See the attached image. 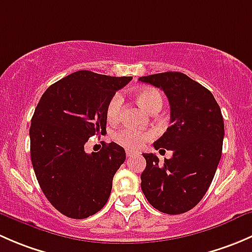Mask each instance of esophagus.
I'll list each match as a JSON object with an SVG mask.
<instances>
[{
	"instance_id": "34e87169",
	"label": "esophagus",
	"mask_w": 252,
	"mask_h": 252,
	"mask_svg": "<svg viewBox=\"0 0 252 252\" xmlns=\"http://www.w3.org/2000/svg\"><path fill=\"white\" fill-rule=\"evenodd\" d=\"M135 154H136V152L133 151V150H126V157H131V156H133V155H135Z\"/></svg>"
}]
</instances>
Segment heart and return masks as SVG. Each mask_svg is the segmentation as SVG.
Wrapping results in <instances>:
<instances>
[{"label": "heart", "instance_id": "heart-1", "mask_svg": "<svg viewBox=\"0 0 252 252\" xmlns=\"http://www.w3.org/2000/svg\"><path fill=\"white\" fill-rule=\"evenodd\" d=\"M135 98L147 112L152 113L156 110H161L162 96L158 90L154 88H142L135 93ZM122 107H123V97L116 94L108 101L106 108V117L110 122H117L121 117ZM152 136L150 131H140L133 128H124L113 134V139L122 146L128 149H138L145 141Z\"/></svg>", "mask_w": 252, "mask_h": 252}]
</instances>
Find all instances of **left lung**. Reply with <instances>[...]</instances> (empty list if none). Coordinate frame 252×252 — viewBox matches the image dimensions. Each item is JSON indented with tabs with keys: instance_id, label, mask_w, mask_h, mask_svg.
<instances>
[{
	"instance_id": "1",
	"label": "left lung",
	"mask_w": 252,
	"mask_h": 252,
	"mask_svg": "<svg viewBox=\"0 0 252 252\" xmlns=\"http://www.w3.org/2000/svg\"><path fill=\"white\" fill-rule=\"evenodd\" d=\"M159 88L171 106V126L154 142L156 150H172V158L142 154L146 168L141 190L147 201L167 215H180L204 197L222 156L224 122L210 90L179 72H166L139 79Z\"/></svg>"
}]
</instances>
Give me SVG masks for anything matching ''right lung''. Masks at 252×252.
Segmentation results:
<instances>
[{"label": "right lung", "mask_w": 252, "mask_h": 252, "mask_svg": "<svg viewBox=\"0 0 252 252\" xmlns=\"http://www.w3.org/2000/svg\"><path fill=\"white\" fill-rule=\"evenodd\" d=\"M131 79L79 70L52 84L35 108L30 126L32 168L48 201L67 217L95 215L110 197L126 151L110 142L89 155L84 145L106 133L108 101Z\"/></svg>", "instance_id": "add662e5"}]
</instances>
